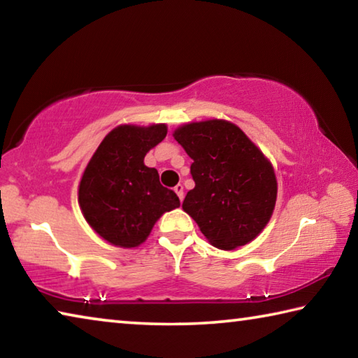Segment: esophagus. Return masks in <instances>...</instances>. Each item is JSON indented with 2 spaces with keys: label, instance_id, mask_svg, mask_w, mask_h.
I'll return each instance as SVG.
<instances>
[{
  "label": "esophagus",
  "instance_id": "34e87169",
  "mask_svg": "<svg viewBox=\"0 0 358 358\" xmlns=\"http://www.w3.org/2000/svg\"><path fill=\"white\" fill-rule=\"evenodd\" d=\"M173 191L175 192H177V196L180 197V201H183V197H185V192H183V185H177V186H175L173 187Z\"/></svg>",
  "mask_w": 358,
  "mask_h": 358
}]
</instances>
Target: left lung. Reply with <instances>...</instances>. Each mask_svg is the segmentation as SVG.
Returning <instances> with one entry per match:
<instances>
[{
	"label": "left lung",
	"mask_w": 358,
	"mask_h": 358,
	"mask_svg": "<svg viewBox=\"0 0 358 358\" xmlns=\"http://www.w3.org/2000/svg\"><path fill=\"white\" fill-rule=\"evenodd\" d=\"M173 137L194 161L196 186L183 210L220 250L250 243L275 210L278 183L270 161L238 126L224 120L185 124Z\"/></svg>",
	"instance_id": "obj_1"
}]
</instances>
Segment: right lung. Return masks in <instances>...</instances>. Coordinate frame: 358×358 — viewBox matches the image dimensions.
Instances as JSON below:
<instances>
[{"label": "right lung", "mask_w": 358, "mask_h": 358, "mask_svg": "<svg viewBox=\"0 0 358 358\" xmlns=\"http://www.w3.org/2000/svg\"><path fill=\"white\" fill-rule=\"evenodd\" d=\"M166 134V124L118 126L85 169L78 203L85 220L108 243L138 246L166 211L180 207L177 194L159 183L156 169L143 164L145 155Z\"/></svg>", "instance_id": "1"}]
</instances>
